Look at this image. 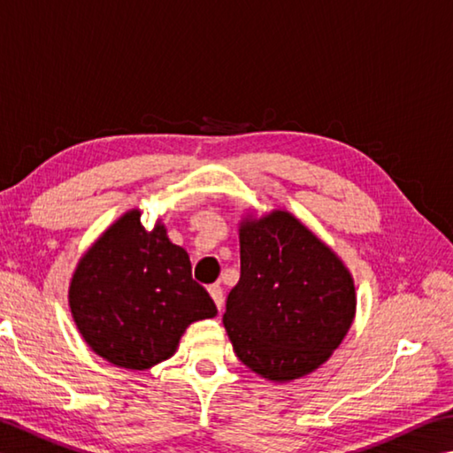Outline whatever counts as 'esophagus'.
<instances>
[{"instance_id":"1","label":"esophagus","mask_w":453,"mask_h":453,"mask_svg":"<svg viewBox=\"0 0 453 453\" xmlns=\"http://www.w3.org/2000/svg\"><path fill=\"white\" fill-rule=\"evenodd\" d=\"M208 291H210V297L213 299V303H216V307L218 309L224 307V291H221V287L218 283H213L208 287Z\"/></svg>"}]
</instances>
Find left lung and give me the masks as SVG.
I'll list each match as a JSON object with an SVG mask.
<instances>
[{
	"mask_svg": "<svg viewBox=\"0 0 453 453\" xmlns=\"http://www.w3.org/2000/svg\"><path fill=\"white\" fill-rule=\"evenodd\" d=\"M240 281L224 326L237 358L271 382L315 372L341 347L357 315L349 267L287 210L240 221Z\"/></svg>",
	"mask_w": 453,
	"mask_h": 453,
	"instance_id": "1",
	"label": "left lung"
}]
</instances>
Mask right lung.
I'll return each mask as SVG.
<instances>
[{"label":"right lung","mask_w":453,"mask_h":453,"mask_svg":"<svg viewBox=\"0 0 453 453\" xmlns=\"http://www.w3.org/2000/svg\"><path fill=\"white\" fill-rule=\"evenodd\" d=\"M133 208L81 255L69 283V309L81 336L111 365L146 370L164 363L196 320L218 315L192 279L190 255L152 229Z\"/></svg>","instance_id":"add662e5"}]
</instances>
